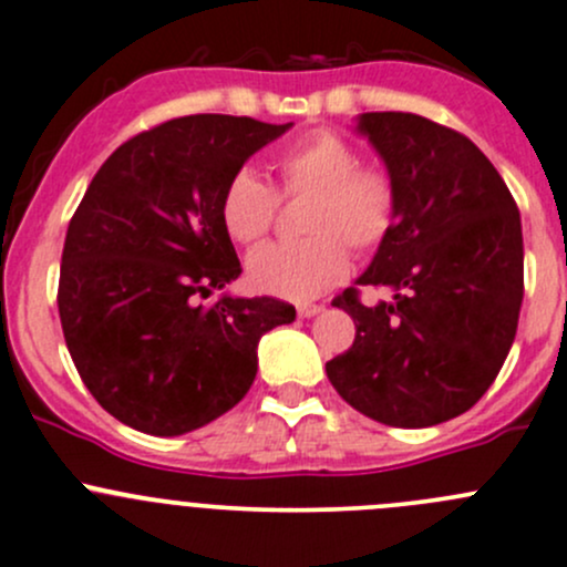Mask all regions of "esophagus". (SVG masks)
Here are the masks:
<instances>
[{
	"mask_svg": "<svg viewBox=\"0 0 567 567\" xmlns=\"http://www.w3.org/2000/svg\"><path fill=\"white\" fill-rule=\"evenodd\" d=\"M321 310V306H316V302H302V306H297V313L302 316V319H310V316H316Z\"/></svg>",
	"mask_w": 567,
	"mask_h": 567,
	"instance_id": "esophagus-1",
	"label": "esophagus"
}]
</instances>
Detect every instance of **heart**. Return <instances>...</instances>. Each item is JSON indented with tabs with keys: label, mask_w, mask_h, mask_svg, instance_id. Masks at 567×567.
<instances>
[{
	"label": "heart",
	"mask_w": 567,
	"mask_h": 567,
	"mask_svg": "<svg viewBox=\"0 0 567 567\" xmlns=\"http://www.w3.org/2000/svg\"><path fill=\"white\" fill-rule=\"evenodd\" d=\"M278 192L254 169H237L221 192V221L240 246H257L272 229L282 197L310 194L300 240L270 243L248 259L259 291L310 300L349 272V251L373 254L398 224V181L383 164H362L359 151L332 130H313L272 154Z\"/></svg>",
	"instance_id": "heart-1"
}]
</instances>
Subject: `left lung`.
I'll return each instance as SVG.
<instances>
[{
    "mask_svg": "<svg viewBox=\"0 0 567 567\" xmlns=\"http://www.w3.org/2000/svg\"><path fill=\"white\" fill-rule=\"evenodd\" d=\"M359 132L398 181L392 235L359 286L392 289L354 319L349 351L327 362L340 398L389 427H432L481 400L501 373L525 295L519 208L462 132L416 113H364Z\"/></svg>",
    "mask_w": 567,
    "mask_h": 567,
    "instance_id": "obj_1",
    "label": "left lung"
}]
</instances>
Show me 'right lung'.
<instances>
[{"label":"right lung","mask_w":567,"mask_h":567,"mask_svg":"<svg viewBox=\"0 0 567 567\" xmlns=\"http://www.w3.org/2000/svg\"><path fill=\"white\" fill-rule=\"evenodd\" d=\"M289 130L248 115L169 118L130 137L94 175L66 227L59 319L94 400L148 435H184L246 398L257 343L295 321L276 297H221L243 272L221 192Z\"/></svg>","instance_id":"right-lung-1"}]
</instances>
